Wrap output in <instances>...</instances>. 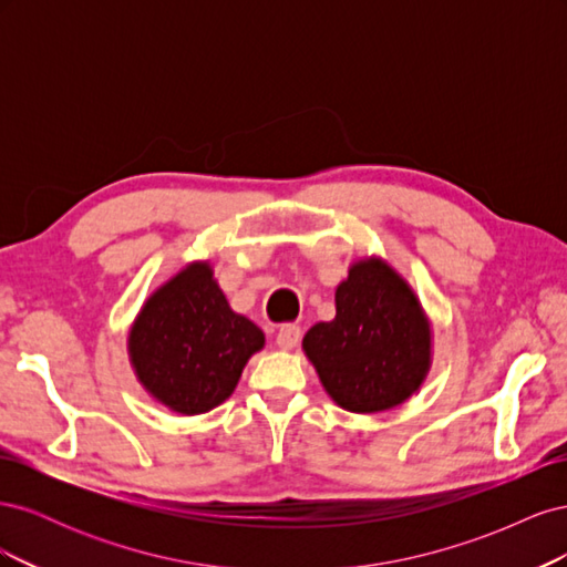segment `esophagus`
<instances>
[{"label":"esophagus","mask_w":567,"mask_h":567,"mask_svg":"<svg viewBox=\"0 0 567 567\" xmlns=\"http://www.w3.org/2000/svg\"><path fill=\"white\" fill-rule=\"evenodd\" d=\"M300 336H302V331H300V326H296V323H284L281 329H279V333H277V346L281 348V350H293L298 342H300Z\"/></svg>","instance_id":"esophagus-1"}]
</instances>
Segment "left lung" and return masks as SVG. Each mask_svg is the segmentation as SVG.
I'll use <instances>...</instances> for the list:
<instances>
[{"label": "left lung", "instance_id": "obj_1", "mask_svg": "<svg viewBox=\"0 0 567 567\" xmlns=\"http://www.w3.org/2000/svg\"><path fill=\"white\" fill-rule=\"evenodd\" d=\"M329 398L352 414L404 404L433 364V331L414 288L383 257L350 265L336 288V317L302 338Z\"/></svg>", "mask_w": 567, "mask_h": 567}]
</instances>
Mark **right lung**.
I'll return each instance as SVG.
<instances>
[{"mask_svg":"<svg viewBox=\"0 0 567 567\" xmlns=\"http://www.w3.org/2000/svg\"><path fill=\"white\" fill-rule=\"evenodd\" d=\"M262 348V329L231 310L208 260L188 262L153 290L127 333L136 381L182 416L225 402Z\"/></svg>","mask_w":567,"mask_h":567,"instance_id":"obj_1","label":"right lung"}]
</instances>
